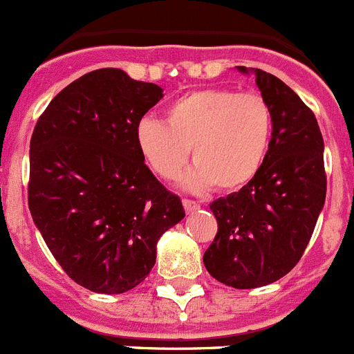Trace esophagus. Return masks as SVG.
Masks as SVG:
<instances>
[{
  "label": "esophagus",
  "instance_id": "esophagus-1",
  "mask_svg": "<svg viewBox=\"0 0 354 354\" xmlns=\"http://www.w3.org/2000/svg\"><path fill=\"white\" fill-rule=\"evenodd\" d=\"M183 207H185V211H187V213L190 214V213H196V211L201 207V204L196 203V201L183 199Z\"/></svg>",
  "mask_w": 354,
  "mask_h": 354
}]
</instances>
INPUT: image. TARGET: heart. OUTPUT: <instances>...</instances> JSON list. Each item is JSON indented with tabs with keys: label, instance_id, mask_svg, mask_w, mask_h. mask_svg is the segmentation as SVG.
<instances>
[{
	"label": "heart",
	"instance_id": "obj_1",
	"mask_svg": "<svg viewBox=\"0 0 354 354\" xmlns=\"http://www.w3.org/2000/svg\"><path fill=\"white\" fill-rule=\"evenodd\" d=\"M274 115L257 92L216 87L187 92L166 108V122L145 117L136 145L162 180H176L192 148L194 167L185 176L190 190L216 185L234 192L252 183L269 157Z\"/></svg>",
	"mask_w": 354,
	"mask_h": 354
}]
</instances>
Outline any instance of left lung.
<instances>
[{
  "instance_id": "8db88e82",
  "label": "left lung",
  "mask_w": 354,
  "mask_h": 354,
  "mask_svg": "<svg viewBox=\"0 0 354 354\" xmlns=\"http://www.w3.org/2000/svg\"><path fill=\"white\" fill-rule=\"evenodd\" d=\"M255 82L274 115L269 157L252 183L209 204L218 232L204 253L207 272L239 290L277 281L299 263L326 196L315 113L270 73L255 69Z\"/></svg>"
}]
</instances>
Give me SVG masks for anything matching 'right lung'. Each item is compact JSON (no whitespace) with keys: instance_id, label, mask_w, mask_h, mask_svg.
<instances>
[{"instance_id":"1","label":"right lung","mask_w":354,"mask_h":354,"mask_svg":"<svg viewBox=\"0 0 354 354\" xmlns=\"http://www.w3.org/2000/svg\"><path fill=\"white\" fill-rule=\"evenodd\" d=\"M160 97L158 85L95 69L62 88L32 131L29 211L62 270L91 292L140 285L157 241L185 216L136 145L138 122Z\"/></svg>"}]
</instances>
